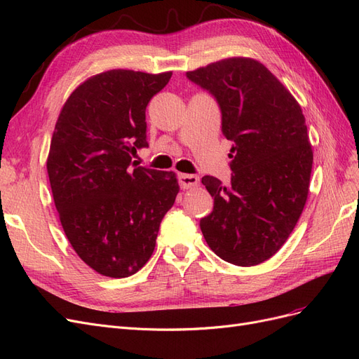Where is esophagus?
<instances>
[{
    "label": "esophagus",
    "instance_id": "34e87169",
    "mask_svg": "<svg viewBox=\"0 0 359 359\" xmlns=\"http://www.w3.org/2000/svg\"><path fill=\"white\" fill-rule=\"evenodd\" d=\"M178 182L181 189H191L199 184V178L196 175H189V173H180Z\"/></svg>",
    "mask_w": 359,
    "mask_h": 359
}]
</instances>
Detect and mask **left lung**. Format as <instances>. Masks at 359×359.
Returning a JSON list of instances; mask_svg holds the SVG:
<instances>
[{
	"label": "left lung",
	"mask_w": 359,
	"mask_h": 359,
	"mask_svg": "<svg viewBox=\"0 0 359 359\" xmlns=\"http://www.w3.org/2000/svg\"><path fill=\"white\" fill-rule=\"evenodd\" d=\"M208 91L232 142L231 184L206 175L214 198L201 219L206 244L238 266L265 262L286 243L309 194L313 153L297 100L264 64L227 58L186 73Z\"/></svg>",
	"instance_id": "1"
}]
</instances>
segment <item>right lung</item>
Returning <instances> with one entry per match:
<instances>
[{
  "instance_id": "obj_1",
  "label": "right lung",
  "mask_w": 359,
  "mask_h": 359,
  "mask_svg": "<svg viewBox=\"0 0 359 359\" xmlns=\"http://www.w3.org/2000/svg\"><path fill=\"white\" fill-rule=\"evenodd\" d=\"M172 73L109 70L76 88L52 136L48 173L62 229L97 273L124 278L151 257L180 191L172 172L135 166L145 111Z\"/></svg>"
}]
</instances>
